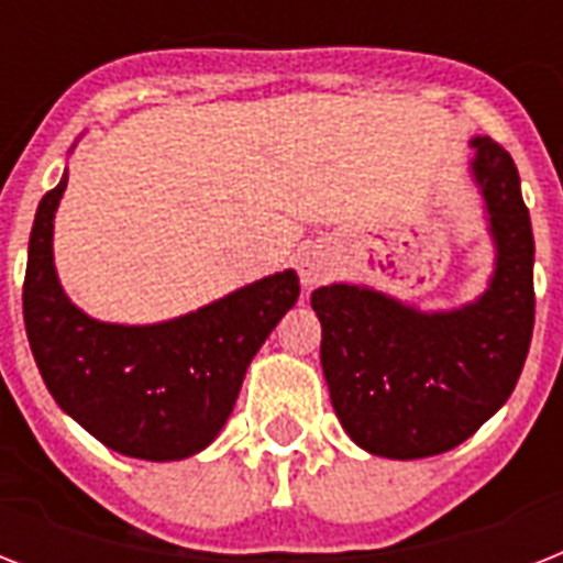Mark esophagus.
<instances>
[{"label": "esophagus", "instance_id": "1", "mask_svg": "<svg viewBox=\"0 0 563 563\" xmlns=\"http://www.w3.org/2000/svg\"><path fill=\"white\" fill-rule=\"evenodd\" d=\"M298 274H300V283H303L307 289L321 286V283L333 274V256H330V251L321 245L303 247L298 256Z\"/></svg>", "mask_w": 563, "mask_h": 563}]
</instances>
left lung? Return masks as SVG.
<instances>
[{
    "label": "left lung",
    "instance_id": "8db88e82",
    "mask_svg": "<svg viewBox=\"0 0 563 563\" xmlns=\"http://www.w3.org/2000/svg\"><path fill=\"white\" fill-rule=\"evenodd\" d=\"M471 169L488 210L497 265L479 300L420 312L368 286L312 291L321 368L344 432L374 455L453 450L511 397L534 327V239L511 154L473 140Z\"/></svg>",
    "mask_w": 563,
    "mask_h": 563
}]
</instances>
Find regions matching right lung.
Wrapping results in <instances>:
<instances>
[{
  "instance_id": "1",
  "label": "right lung",
  "mask_w": 563,
  "mask_h": 563,
  "mask_svg": "<svg viewBox=\"0 0 563 563\" xmlns=\"http://www.w3.org/2000/svg\"><path fill=\"white\" fill-rule=\"evenodd\" d=\"M66 175L43 195L29 239L22 318L48 394L104 446L145 462L201 453L233 411L245 371L300 295L280 272L163 324H104L57 283L52 221Z\"/></svg>"
}]
</instances>
